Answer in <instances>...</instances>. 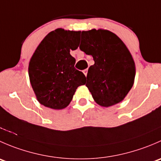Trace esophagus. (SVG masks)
<instances>
[{
  "mask_svg": "<svg viewBox=\"0 0 161 161\" xmlns=\"http://www.w3.org/2000/svg\"><path fill=\"white\" fill-rule=\"evenodd\" d=\"M87 72H88V69H85V70H83V73L86 76L87 75Z\"/></svg>",
  "mask_w": 161,
  "mask_h": 161,
  "instance_id": "esophagus-1",
  "label": "esophagus"
}]
</instances>
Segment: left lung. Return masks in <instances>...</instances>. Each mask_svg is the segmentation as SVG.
I'll return each mask as SVG.
<instances>
[{"instance_id":"left-lung-1","label":"left lung","mask_w":161,"mask_h":161,"mask_svg":"<svg viewBox=\"0 0 161 161\" xmlns=\"http://www.w3.org/2000/svg\"><path fill=\"white\" fill-rule=\"evenodd\" d=\"M81 50L92 55L86 86L96 103L108 108L120 103L134 84L136 64L122 40L107 30L82 31Z\"/></svg>"}]
</instances>
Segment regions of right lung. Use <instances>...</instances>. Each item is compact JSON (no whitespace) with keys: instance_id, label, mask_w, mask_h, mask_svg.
I'll return each mask as SVG.
<instances>
[{"instance_id":"obj_1","label":"right lung","mask_w":161,"mask_h":161,"mask_svg":"<svg viewBox=\"0 0 161 161\" xmlns=\"http://www.w3.org/2000/svg\"><path fill=\"white\" fill-rule=\"evenodd\" d=\"M80 31L57 30L49 32L31 58L29 76L40 104L54 110L68 107L76 89L86 84V76L74 67L70 50L79 45Z\"/></svg>"}]
</instances>
